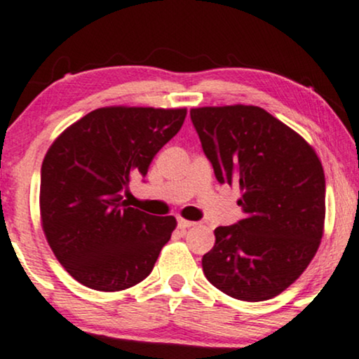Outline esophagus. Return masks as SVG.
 Listing matches in <instances>:
<instances>
[{
    "mask_svg": "<svg viewBox=\"0 0 359 359\" xmlns=\"http://www.w3.org/2000/svg\"><path fill=\"white\" fill-rule=\"evenodd\" d=\"M194 224H196V222L182 219V217H179V221H177V228H179V229H187V228H191V226H194Z\"/></svg>",
    "mask_w": 359,
    "mask_h": 359,
    "instance_id": "obj_1",
    "label": "esophagus"
}]
</instances>
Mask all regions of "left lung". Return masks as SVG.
Returning <instances> with one entry per match:
<instances>
[{
	"label": "left lung",
	"mask_w": 359,
	"mask_h": 359,
	"mask_svg": "<svg viewBox=\"0 0 359 359\" xmlns=\"http://www.w3.org/2000/svg\"><path fill=\"white\" fill-rule=\"evenodd\" d=\"M219 184L240 185L245 217L214 229L205 278L229 297L273 299L297 280L319 248L325 179L300 135L258 106L191 109Z\"/></svg>",
	"instance_id": "left-lung-1"
}]
</instances>
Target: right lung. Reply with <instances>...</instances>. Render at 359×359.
Returning a JSON list of instances; mask_svg holds the SVG:
<instances>
[{"instance_id":"1","label":"right lung","mask_w":359,"mask_h":359,"mask_svg":"<svg viewBox=\"0 0 359 359\" xmlns=\"http://www.w3.org/2000/svg\"><path fill=\"white\" fill-rule=\"evenodd\" d=\"M185 109L101 108L69 126L40 172V214L48 245L82 285L118 292L145 280L174 216L128 208L131 177H145L156 151L179 133Z\"/></svg>"}]
</instances>
